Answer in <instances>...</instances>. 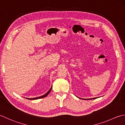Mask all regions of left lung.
<instances>
[{
  "instance_id": "obj_1",
  "label": "left lung",
  "mask_w": 125,
  "mask_h": 125,
  "mask_svg": "<svg viewBox=\"0 0 125 125\" xmlns=\"http://www.w3.org/2000/svg\"><path fill=\"white\" fill-rule=\"evenodd\" d=\"M92 99H94V98H92Z\"/></svg>"
}]
</instances>
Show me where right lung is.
I'll return each mask as SVG.
<instances>
[{
  "label": "right lung",
  "mask_w": 125,
  "mask_h": 125,
  "mask_svg": "<svg viewBox=\"0 0 125 125\" xmlns=\"http://www.w3.org/2000/svg\"><path fill=\"white\" fill-rule=\"evenodd\" d=\"M52 86L51 87V88L50 89V90L48 91L45 94H44V95H42V96H39V97H37V98H26V99H29V100H36V99H41V98H44V97H45V96H46L48 94H49L50 93V92H51V90H52Z\"/></svg>",
  "instance_id": "1"
}]
</instances>
